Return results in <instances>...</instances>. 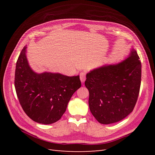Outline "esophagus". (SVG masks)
Instances as JSON below:
<instances>
[{"label":"esophagus","instance_id":"1","mask_svg":"<svg viewBox=\"0 0 155 155\" xmlns=\"http://www.w3.org/2000/svg\"><path fill=\"white\" fill-rule=\"evenodd\" d=\"M80 79H81V81L82 82V83H84L85 82V79H86V73L85 72H81L80 73Z\"/></svg>","mask_w":155,"mask_h":155}]
</instances>
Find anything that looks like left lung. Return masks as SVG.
<instances>
[{"instance_id": "left-lung-1", "label": "left lung", "mask_w": 155, "mask_h": 155, "mask_svg": "<svg viewBox=\"0 0 155 155\" xmlns=\"http://www.w3.org/2000/svg\"><path fill=\"white\" fill-rule=\"evenodd\" d=\"M141 76V62L134 48L123 61L105 65L87 74L85 85L89 92V108L98 122H118L133 110Z\"/></svg>"}]
</instances>
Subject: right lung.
<instances>
[{"label": "right lung", "instance_id": "1", "mask_svg": "<svg viewBox=\"0 0 155 155\" xmlns=\"http://www.w3.org/2000/svg\"><path fill=\"white\" fill-rule=\"evenodd\" d=\"M26 49L25 46L16 63L15 87L18 101L32 120L54 124L61 119L72 96L81 87L79 76L34 72L28 62Z\"/></svg>", "mask_w": 155, "mask_h": 155}]
</instances>
